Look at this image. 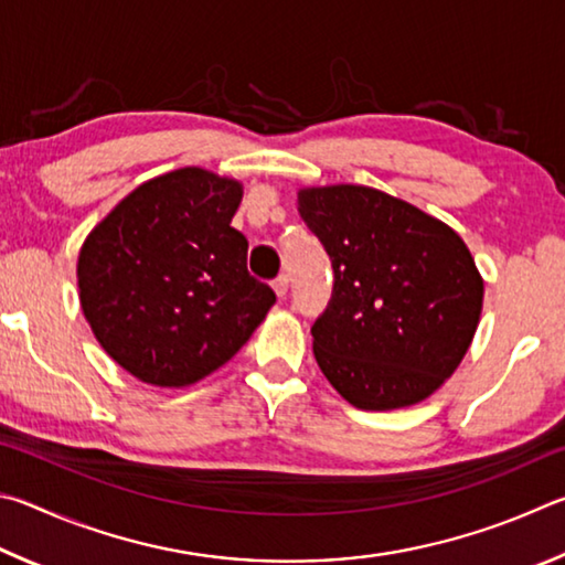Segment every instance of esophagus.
<instances>
[{"label": "esophagus", "mask_w": 565, "mask_h": 565, "mask_svg": "<svg viewBox=\"0 0 565 565\" xmlns=\"http://www.w3.org/2000/svg\"><path fill=\"white\" fill-rule=\"evenodd\" d=\"M288 285H290V280H288V275H280L277 277V280L273 282V290H275V295L277 298H285V295H288Z\"/></svg>", "instance_id": "obj_1"}]
</instances>
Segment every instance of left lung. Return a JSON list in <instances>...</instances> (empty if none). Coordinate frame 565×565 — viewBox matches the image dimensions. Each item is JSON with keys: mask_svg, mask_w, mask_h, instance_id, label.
<instances>
[{"mask_svg": "<svg viewBox=\"0 0 565 565\" xmlns=\"http://www.w3.org/2000/svg\"><path fill=\"white\" fill-rule=\"evenodd\" d=\"M298 211L334 270L312 352L352 407H412L467 354L483 280L467 243L417 205L367 185L302 188Z\"/></svg>", "mask_w": 565, "mask_h": 565, "instance_id": "obj_1", "label": "left lung"}]
</instances>
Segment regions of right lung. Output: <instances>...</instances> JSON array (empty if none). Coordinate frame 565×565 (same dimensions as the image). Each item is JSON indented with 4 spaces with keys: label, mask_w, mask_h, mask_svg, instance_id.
I'll return each instance as SVG.
<instances>
[{
    "label": "right lung",
    "mask_w": 565,
    "mask_h": 565,
    "mask_svg": "<svg viewBox=\"0 0 565 565\" xmlns=\"http://www.w3.org/2000/svg\"><path fill=\"white\" fill-rule=\"evenodd\" d=\"M243 185L178 168L128 193L82 245L78 300L108 358L156 387L207 377L250 340L275 292L231 225Z\"/></svg>",
    "instance_id": "obj_1"
}]
</instances>
